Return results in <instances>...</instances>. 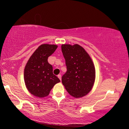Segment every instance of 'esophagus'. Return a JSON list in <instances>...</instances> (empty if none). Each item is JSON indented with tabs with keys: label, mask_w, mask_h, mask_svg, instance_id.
I'll list each match as a JSON object with an SVG mask.
<instances>
[{
	"label": "esophagus",
	"mask_w": 129,
	"mask_h": 129,
	"mask_svg": "<svg viewBox=\"0 0 129 129\" xmlns=\"http://www.w3.org/2000/svg\"><path fill=\"white\" fill-rule=\"evenodd\" d=\"M57 77H58V78H59V79L60 80H61V75H57Z\"/></svg>",
	"instance_id": "esophagus-1"
}]
</instances>
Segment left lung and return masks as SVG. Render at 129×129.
<instances>
[{"label":"left lung","mask_w":129,"mask_h":129,"mask_svg":"<svg viewBox=\"0 0 129 129\" xmlns=\"http://www.w3.org/2000/svg\"><path fill=\"white\" fill-rule=\"evenodd\" d=\"M61 48L67 66V72L62 77V84L71 96L83 97L91 91L95 80L92 60L78 44H63Z\"/></svg>","instance_id":"left-lung-1"}]
</instances>
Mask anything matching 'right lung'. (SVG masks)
I'll return each mask as SVG.
<instances>
[{
	"mask_svg": "<svg viewBox=\"0 0 129 129\" xmlns=\"http://www.w3.org/2000/svg\"><path fill=\"white\" fill-rule=\"evenodd\" d=\"M57 45L42 44L29 57L24 70V80L28 91L34 96L44 98L60 80L53 73V67L48 57L55 51Z\"/></svg>",
	"mask_w": 129,
	"mask_h": 129,
	"instance_id": "add662e5",
	"label": "right lung"
}]
</instances>
